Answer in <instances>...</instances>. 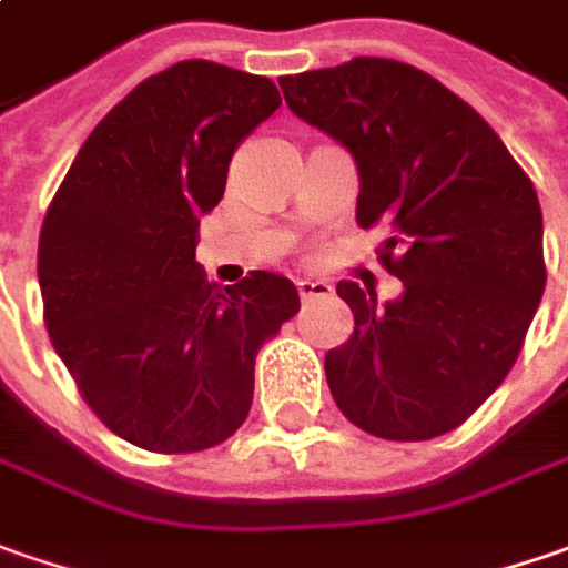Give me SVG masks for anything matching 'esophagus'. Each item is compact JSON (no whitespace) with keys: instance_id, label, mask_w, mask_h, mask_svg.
<instances>
[{"instance_id":"esophagus-1","label":"esophagus","mask_w":568,"mask_h":568,"mask_svg":"<svg viewBox=\"0 0 568 568\" xmlns=\"http://www.w3.org/2000/svg\"><path fill=\"white\" fill-rule=\"evenodd\" d=\"M298 298L302 302H317V298H327L331 295V285L321 283V280H298Z\"/></svg>"}]
</instances>
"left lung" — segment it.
I'll return each instance as SVG.
<instances>
[{
    "label": "left lung",
    "instance_id": "8db88e82",
    "mask_svg": "<svg viewBox=\"0 0 568 568\" xmlns=\"http://www.w3.org/2000/svg\"><path fill=\"white\" fill-rule=\"evenodd\" d=\"M280 88L353 152L356 222L382 232L378 260L404 283L387 305L336 285L356 317L324 358L336 407L390 442L457 429L506 382L540 305L537 190L480 113L416 65L356 57Z\"/></svg>",
    "mask_w": 568,
    "mask_h": 568
}]
</instances>
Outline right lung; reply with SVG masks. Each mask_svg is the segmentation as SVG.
Instances as JSON below:
<instances>
[{
	"mask_svg": "<svg viewBox=\"0 0 568 568\" xmlns=\"http://www.w3.org/2000/svg\"><path fill=\"white\" fill-rule=\"evenodd\" d=\"M283 104L266 75L184 60L139 82L85 139L43 215V324L94 416L130 445L190 455L235 435L260 346L298 314L285 276L212 285L200 215Z\"/></svg>",
	"mask_w": 568,
	"mask_h": 568,
	"instance_id": "add662e5",
	"label": "right lung"
}]
</instances>
